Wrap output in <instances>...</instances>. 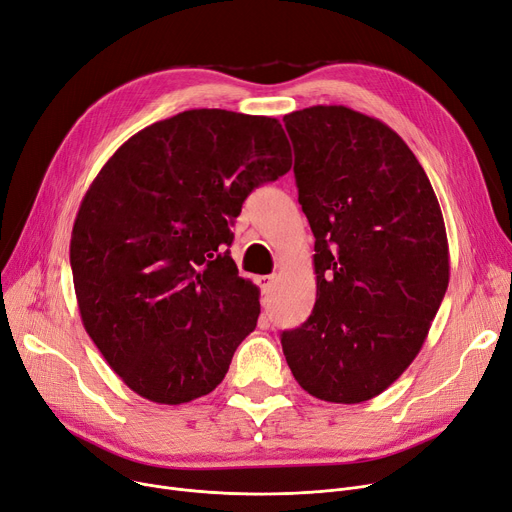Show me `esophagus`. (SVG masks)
<instances>
[{"instance_id":"34e87169","label":"esophagus","mask_w":512,"mask_h":512,"mask_svg":"<svg viewBox=\"0 0 512 512\" xmlns=\"http://www.w3.org/2000/svg\"><path fill=\"white\" fill-rule=\"evenodd\" d=\"M257 284H259V288H261L263 294L272 292V288H274V284H276V276H259V278H257Z\"/></svg>"}]
</instances>
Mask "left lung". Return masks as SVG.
Returning a JSON list of instances; mask_svg holds the SVG:
<instances>
[{
	"instance_id": "8db88e82",
	"label": "left lung",
	"mask_w": 512,
	"mask_h": 512,
	"mask_svg": "<svg viewBox=\"0 0 512 512\" xmlns=\"http://www.w3.org/2000/svg\"><path fill=\"white\" fill-rule=\"evenodd\" d=\"M284 124L317 299L282 332V351L311 396L357 405L400 378L432 328L450 278L442 209L415 153L378 118L313 105Z\"/></svg>"
}]
</instances>
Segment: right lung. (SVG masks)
<instances>
[{
    "label": "right lung",
    "mask_w": 512,
    "mask_h": 512,
    "mask_svg": "<svg viewBox=\"0 0 512 512\" xmlns=\"http://www.w3.org/2000/svg\"><path fill=\"white\" fill-rule=\"evenodd\" d=\"M276 118L188 110L130 137L80 201V319L122 382L157 405L215 390L257 326L259 288L224 251L253 188L284 176Z\"/></svg>",
    "instance_id": "add662e5"
}]
</instances>
